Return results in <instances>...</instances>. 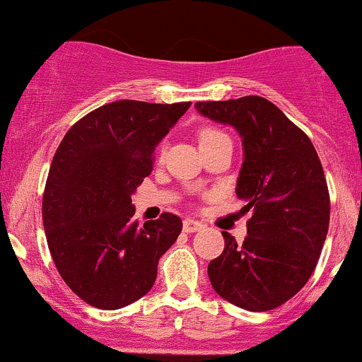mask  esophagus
<instances>
[{
    "instance_id": "obj_1",
    "label": "esophagus",
    "mask_w": 362,
    "mask_h": 362,
    "mask_svg": "<svg viewBox=\"0 0 362 362\" xmlns=\"http://www.w3.org/2000/svg\"><path fill=\"white\" fill-rule=\"evenodd\" d=\"M203 224L198 221H192V218H185L184 221V231L185 233H196V231H202Z\"/></svg>"
}]
</instances>
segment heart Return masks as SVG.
I'll return each mask as SVG.
<instances>
[{
    "mask_svg": "<svg viewBox=\"0 0 362 362\" xmlns=\"http://www.w3.org/2000/svg\"><path fill=\"white\" fill-rule=\"evenodd\" d=\"M221 136H226L222 131L214 129V127H206V129H203L202 133H199V144H203V141L215 140V138H221Z\"/></svg>",
    "mask_w": 362,
    "mask_h": 362,
    "instance_id": "b5f03b06",
    "label": "heart"
}]
</instances>
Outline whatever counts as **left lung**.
Returning <instances> with one entry per match:
<instances>
[{
  "mask_svg": "<svg viewBox=\"0 0 362 362\" xmlns=\"http://www.w3.org/2000/svg\"><path fill=\"white\" fill-rule=\"evenodd\" d=\"M196 110L242 136L236 196L252 214L243 243L222 233L224 252L210 261L208 279L240 308L273 310L308 282L326 242L331 204L322 164L310 138L264 98L199 101Z\"/></svg>",
  "mask_w": 362,
  "mask_h": 362,
  "instance_id": "left-lung-1",
  "label": "left lung"
}]
</instances>
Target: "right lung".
Returning a JSON list of instances; mask_svg holds the SVG:
<instances>
[{
  "instance_id": "obj_1",
  "label": "right lung",
  "mask_w": 362,
  "mask_h": 362,
  "mask_svg": "<svg viewBox=\"0 0 362 362\" xmlns=\"http://www.w3.org/2000/svg\"><path fill=\"white\" fill-rule=\"evenodd\" d=\"M189 107L113 101L73 124L54 154L42 204L47 243L66 286L90 306L117 310L147 294L180 235V217L168 211L133 221L131 196Z\"/></svg>"
}]
</instances>
